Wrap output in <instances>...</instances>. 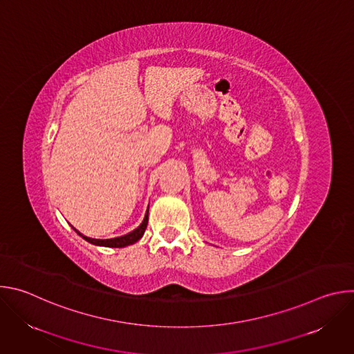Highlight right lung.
Returning <instances> with one entry per match:
<instances>
[{
	"instance_id": "obj_1",
	"label": "right lung",
	"mask_w": 354,
	"mask_h": 354,
	"mask_svg": "<svg viewBox=\"0 0 354 354\" xmlns=\"http://www.w3.org/2000/svg\"><path fill=\"white\" fill-rule=\"evenodd\" d=\"M147 224H148V212H147V214H145V217H144V221L140 224V227L136 228L134 231H131V232L123 235V236H118V238H112V239H95V238L84 236V235L80 234L77 230H75V232L80 234L85 241L91 242V243H93V245L109 246V248H123V246H127V245H131V243L137 242V241L142 236V234H144V231H145V228H147Z\"/></svg>"
}]
</instances>
